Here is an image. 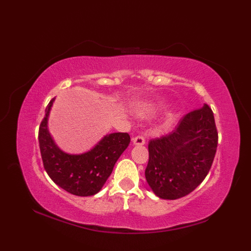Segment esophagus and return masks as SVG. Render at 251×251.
I'll list each match as a JSON object with an SVG mask.
<instances>
[{
    "label": "esophagus",
    "mask_w": 251,
    "mask_h": 251,
    "mask_svg": "<svg viewBox=\"0 0 251 251\" xmlns=\"http://www.w3.org/2000/svg\"><path fill=\"white\" fill-rule=\"evenodd\" d=\"M132 143H134L135 146H143L146 143V139L145 137L142 136H137L135 138H132Z\"/></svg>",
    "instance_id": "34e87169"
}]
</instances>
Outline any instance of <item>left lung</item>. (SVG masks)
<instances>
[{
    "label": "left lung",
    "instance_id": "obj_1",
    "mask_svg": "<svg viewBox=\"0 0 251 251\" xmlns=\"http://www.w3.org/2000/svg\"><path fill=\"white\" fill-rule=\"evenodd\" d=\"M217 146L215 117L207 104L185 114L170 134L150 140L146 179L154 194L164 200L190 194L209 173Z\"/></svg>",
    "mask_w": 251,
    "mask_h": 251
}]
</instances>
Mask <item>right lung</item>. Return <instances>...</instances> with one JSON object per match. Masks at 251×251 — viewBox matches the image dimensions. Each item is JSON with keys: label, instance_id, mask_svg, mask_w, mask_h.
<instances>
[{"label": "right lung", "instance_id": "1", "mask_svg": "<svg viewBox=\"0 0 251 251\" xmlns=\"http://www.w3.org/2000/svg\"><path fill=\"white\" fill-rule=\"evenodd\" d=\"M52 98L47 104L39 129V143L47 175L61 189L77 196L97 194L108 180L117 159L130 142L127 132L104 136L92 150L83 154H68L57 147L47 128Z\"/></svg>", "mask_w": 251, "mask_h": 251}]
</instances>
